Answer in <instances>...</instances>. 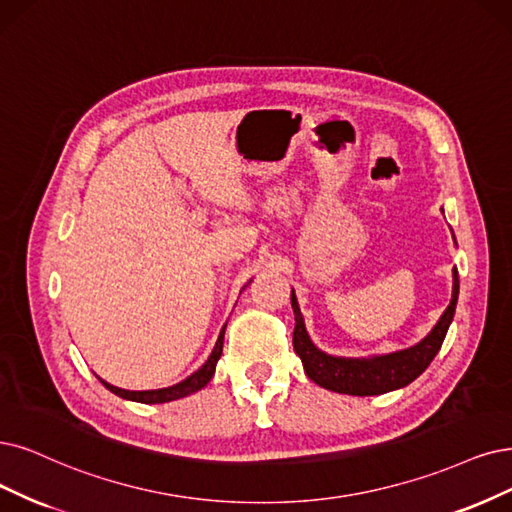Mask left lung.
<instances>
[{"instance_id": "1", "label": "left lung", "mask_w": 512, "mask_h": 512, "mask_svg": "<svg viewBox=\"0 0 512 512\" xmlns=\"http://www.w3.org/2000/svg\"><path fill=\"white\" fill-rule=\"evenodd\" d=\"M441 213H445L441 208ZM453 234V232H451ZM456 242V238H453ZM451 301L437 320L432 331L411 348L373 354V356H333L320 350L306 329L304 314L299 310L297 295L291 291V306L295 312V331H293V348L301 358L306 375L320 388L331 392L350 394V396H375L405 388L415 377H420L432 358L441 350L447 329L456 314V304L460 295V278L458 270L451 272Z\"/></svg>"}]
</instances>
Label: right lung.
I'll return each mask as SVG.
<instances>
[{"label": "right lung", "instance_id": "right-lung-1", "mask_svg": "<svg viewBox=\"0 0 512 512\" xmlns=\"http://www.w3.org/2000/svg\"><path fill=\"white\" fill-rule=\"evenodd\" d=\"M225 327L221 329L219 337H217V344L211 352V356L206 358V363L194 371L189 377H185L183 382L175 384V386H168V388H158V390H124V388H118V386H111L107 384L105 380H99L103 382V386L107 390H111L113 394H118L120 399H126V401H135V403H145V405H158V403H170V401H177V399H183V396H189L194 394L198 390H202L208 382L213 380L215 375V367H217V361L221 358V352H223V335H225Z\"/></svg>", "mask_w": 512, "mask_h": 512}]
</instances>
